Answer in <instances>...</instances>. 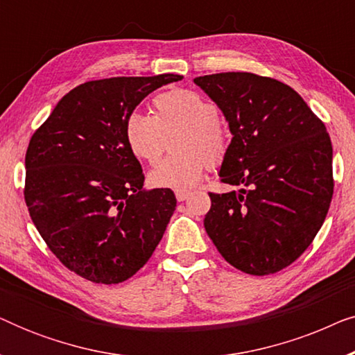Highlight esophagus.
<instances>
[{"instance_id": "esophagus-1", "label": "esophagus", "mask_w": 355, "mask_h": 355, "mask_svg": "<svg viewBox=\"0 0 355 355\" xmlns=\"http://www.w3.org/2000/svg\"><path fill=\"white\" fill-rule=\"evenodd\" d=\"M191 191H176V198L178 202H184L186 198H189V196H191Z\"/></svg>"}]
</instances>
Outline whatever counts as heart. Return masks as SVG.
<instances>
[{"label":"heart","mask_w":355,"mask_h":355,"mask_svg":"<svg viewBox=\"0 0 355 355\" xmlns=\"http://www.w3.org/2000/svg\"><path fill=\"white\" fill-rule=\"evenodd\" d=\"M155 114L132 111L124 121V139L135 158L155 163L163 152L164 130L182 125L176 148L148 174L158 189L192 187L210 166H220L230 150V135L218 106L189 89L163 92L153 98Z\"/></svg>","instance_id":"heart-1"}]
</instances>
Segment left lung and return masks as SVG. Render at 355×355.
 I'll use <instances>...</instances> for the list:
<instances>
[{"instance_id": "left-lung-1", "label": "left lung", "mask_w": 355, "mask_h": 355, "mask_svg": "<svg viewBox=\"0 0 355 355\" xmlns=\"http://www.w3.org/2000/svg\"><path fill=\"white\" fill-rule=\"evenodd\" d=\"M193 82L220 106L232 140L221 182L210 192L207 234L244 273L281 271L307 250L333 198V147L322 119L297 92L252 72H220Z\"/></svg>"}]
</instances>
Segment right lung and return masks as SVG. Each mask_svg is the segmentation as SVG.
<instances>
[{
  "instance_id": "add662e5",
  "label": "right lung",
  "mask_w": 355,
  "mask_h": 355,
  "mask_svg": "<svg viewBox=\"0 0 355 355\" xmlns=\"http://www.w3.org/2000/svg\"><path fill=\"white\" fill-rule=\"evenodd\" d=\"M182 76L90 80L60 100L26 153L28 213L66 268L100 284L147 263L171 220V189L145 191L124 121L148 94Z\"/></svg>"
}]
</instances>
